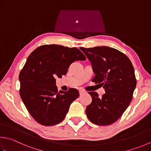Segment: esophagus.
I'll use <instances>...</instances> for the list:
<instances>
[{"mask_svg": "<svg viewBox=\"0 0 151 151\" xmlns=\"http://www.w3.org/2000/svg\"><path fill=\"white\" fill-rule=\"evenodd\" d=\"M85 93H86V91L85 90H82V89H80L79 90V93H80V96H82V94H84Z\"/></svg>", "mask_w": 151, "mask_h": 151, "instance_id": "1", "label": "esophagus"}]
</instances>
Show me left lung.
Returning a JSON list of instances; mask_svg holds the SVG:
<instances>
[{
    "mask_svg": "<svg viewBox=\"0 0 151 151\" xmlns=\"http://www.w3.org/2000/svg\"><path fill=\"white\" fill-rule=\"evenodd\" d=\"M81 49L91 63L95 76L91 81L101 84L105 93L99 98L90 91L92 101L86 113L91 122L107 126L116 122L130 103L136 87L134 67L123 53L108 46Z\"/></svg>",
    "mask_w": 151,
    "mask_h": 151,
    "instance_id": "obj_1",
    "label": "left lung"
}]
</instances>
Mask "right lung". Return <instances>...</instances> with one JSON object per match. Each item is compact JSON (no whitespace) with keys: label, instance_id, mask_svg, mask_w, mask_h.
Instances as JSON below:
<instances>
[{"label":"right lung","instance_id":"right-lung-1","mask_svg":"<svg viewBox=\"0 0 151 151\" xmlns=\"http://www.w3.org/2000/svg\"><path fill=\"white\" fill-rule=\"evenodd\" d=\"M86 60L76 48L57 44L40 46L29 55L19 75V94L32 117L43 126L61 122L78 91L58 90L55 77L66 75L70 65Z\"/></svg>","mask_w":151,"mask_h":151}]
</instances>
